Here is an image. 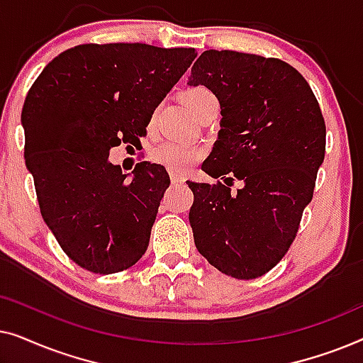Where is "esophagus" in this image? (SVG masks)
Wrapping results in <instances>:
<instances>
[{
    "instance_id": "esophagus-1",
    "label": "esophagus",
    "mask_w": 363,
    "mask_h": 363,
    "mask_svg": "<svg viewBox=\"0 0 363 363\" xmlns=\"http://www.w3.org/2000/svg\"><path fill=\"white\" fill-rule=\"evenodd\" d=\"M170 180H172V183H183L185 182V177H182V175H178V173H172V177H170Z\"/></svg>"
}]
</instances>
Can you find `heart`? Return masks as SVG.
Instances as JSON below:
<instances>
[{
  "mask_svg": "<svg viewBox=\"0 0 363 363\" xmlns=\"http://www.w3.org/2000/svg\"><path fill=\"white\" fill-rule=\"evenodd\" d=\"M215 96L206 87H193L185 94V101L193 113L198 116L208 102ZM205 155V148L193 143H185L178 140H165L157 143L150 150V158L158 165H163L172 172H186L196 162H200Z\"/></svg>",
  "mask_w": 363,
  "mask_h": 363,
  "instance_id": "1",
  "label": "heart"
}]
</instances>
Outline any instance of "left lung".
I'll use <instances>...</instances> for the list:
<instances>
[{
    "mask_svg": "<svg viewBox=\"0 0 363 363\" xmlns=\"http://www.w3.org/2000/svg\"><path fill=\"white\" fill-rule=\"evenodd\" d=\"M188 84L210 89L221 107L201 170L225 183L186 182L196 250L226 276L256 279L284 257L314 195L325 153L319 102L297 69L257 54L210 49ZM233 179L245 185L236 194Z\"/></svg>",
    "mask_w": 363,
    "mask_h": 363,
    "instance_id": "left-lung-1",
    "label": "left lung"
}]
</instances>
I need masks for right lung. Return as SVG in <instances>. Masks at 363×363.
<instances>
[{"label": "right lung", "mask_w": 363, "mask_h": 363, "mask_svg": "<svg viewBox=\"0 0 363 363\" xmlns=\"http://www.w3.org/2000/svg\"><path fill=\"white\" fill-rule=\"evenodd\" d=\"M195 57L191 48L81 44L54 57L29 89L24 160L39 210L84 269L113 274L145 255L170 177L140 162L128 178L108 152L140 143L153 111Z\"/></svg>", "instance_id": "1"}]
</instances>
